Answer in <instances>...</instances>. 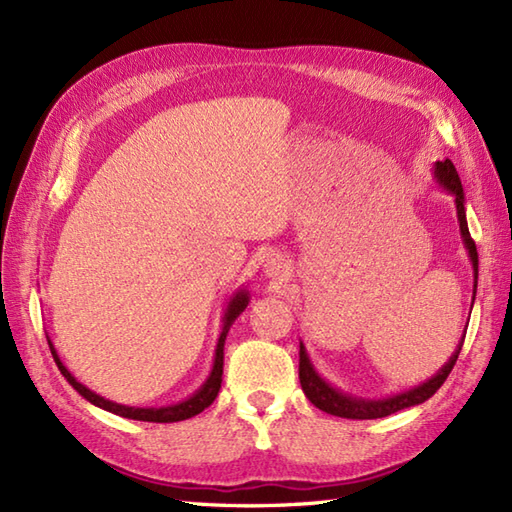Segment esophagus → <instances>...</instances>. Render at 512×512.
I'll use <instances>...</instances> for the list:
<instances>
[{
	"label": "esophagus",
	"instance_id": "1",
	"mask_svg": "<svg viewBox=\"0 0 512 512\" xmlns=\"http://www.w3.org/2000/svg\"><path fill=\"white\" fill-rule=\"evenodd\" d=\"M264 275L273 279H286L290 275V266L279 255H270L264 262Z\"/></svg>",
	"mask_w": 512,
	"mask_h": 512
}]
</instances>
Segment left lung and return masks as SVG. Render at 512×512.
I'll return each instance as SVG.
<instances>
[{"mask_svg":"<svg viewBox=\"0 0 512 512\" xmlns=\"http://www.w3.org/2000/svg\"><path fill=\"white\" fill-rule=\"evenodd\" d=\"M433 178L440 184L442 191H447L449 195H453L455 202V211H458V224H460V235L462 242L466 248V255L471 259V268H473V301H475V292H477V248L475 242L471 239L469 233V224H466V206H464V189L458 171H455L451 160H442L433 165ZM473 308V303H471ZM466 334V330H464ZM464 336L460 339L455 352L449 356V361L444 363L436 374H433L429 380L424 383L398 391V394H391L385 398H363V396H354L347 394V391L334 387L332 383H328L319 372L317 367L312 365L310 354L306 350V345L299 343V383L303 394L312 402L314 407L330 413V416H339V418H350V420H374V418H385L396 413L400 409L407 407H416L420 402L429 400L436 391L440 389V385L447 380V376L451 374V369L458 361L460 350H462Z\"/></svg>","mask_w":512,"mask_h":512,"instance_id":"1","label":"left lung"}]
</instances>
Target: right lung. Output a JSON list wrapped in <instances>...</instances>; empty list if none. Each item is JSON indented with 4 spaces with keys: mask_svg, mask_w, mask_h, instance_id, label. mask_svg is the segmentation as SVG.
<instances>
[{
    "mask_svg": "<svg viewBox=\"0 0 512 512\" xmlns=\"http://www.w3.org/2000/svg\"><path fill=\"white\" fill-rule=\"evenodd\" d=\"M250 295L246 288H239L237 292H233V297L228 299L224 314H222V332H220V339H217L215 345V354H213V365H211V372L206 376L204 383L193 391L189 398H184L180 402H173V405H165V407H129V405H121V402H114V400H107L103 396L96 394L90 387H85L83 383H79L72 374L70 369L63 365V361L59 358L57 350H54L52 341L48 339L50 345V352L54 356V363H57L59 372L63 374V378L68 380V383L79 391V394L92 402V405L101 407L110 413H116V416H123L129 420H143V422H180V420H187L198 416L206 407L211 405V402L217 398V391L222 387V374H224V343H226V334L231 330V325L235 323V319L242 314L248 306Z\"/></svg>",
    "mask_w": 512,
    "mask_h": 512,
    "instance_id": "1",
    "label": "right lung"
}]
</instances>
